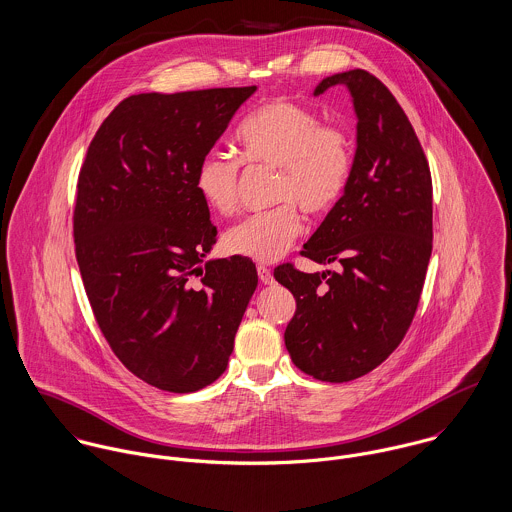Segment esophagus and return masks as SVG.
<instances>
[{"mask_svg": "<svg viewBox=\"0 0 512 512\" xmlns=\"http://www.w3.org/2000/svg\"><path fill=\"white\" fill-rule=\"evenodd\" d=\"M257 275H259V279H261V283L263 284L275 283L271 269H269V267H265V265H259V267H257Z\"/></svg>", "mask_w": 512, "mask_h": 512, "instance_id": "34e87169", "label": "esophagus"}]
</instances>
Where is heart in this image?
<instances>
[{"instance_id": "heart-1", "label": "heart", "mask_w": 512, "mask_h": 512, "mask_svg": "<svg viewBox=\"0 0 512 512\" xmlns=\"http://www.w3.org/2000/svg\"><path fill=\"white\" fill-rule=\"evenodd\" d=\"M239 159L249 167L277 171L273 204L226 233L229 253L273 263L292 247L302 231L300 208L310 218L332 212L353 169L351 139L338 125H322L320 115L290 100H273L247 115L235 133ZM239 165L220 153H208L196 169V190L218 216L237 210Z\"/></svg>"}]
</instances>
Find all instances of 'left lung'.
Returning a JSON list of instances; mask_svg holds the SVG:
<instances>
[{
    "instance_id": "8db88e82",
    "label": "left lung",
    "mask_w": 512,
    "mask_h": 512,
    "mask_svg": "<svg viewBox=\"0 0 512 512\" xmlns=\"http://www.w3.org/2000/svg\"><path fill=\"white\" fill-rule=\"evenodd\" d=\"M343 84L357 114V149L338 206L302 255L341 271L302 273L284 263L275 279L296 312L284 345L292 363L328 383L381 365L408 332L432 255V176L422 145L389 88L355 68L324 78L314 96Z\"/></svg>"
}]
</instances>
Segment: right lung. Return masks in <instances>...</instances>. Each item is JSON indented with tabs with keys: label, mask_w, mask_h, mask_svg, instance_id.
Returning <instances> with one entry per match:
<instances>
[{
	"label": "right lung",
	"mask_w": 512,
	"mask_h": 512,
	"mask_svg": "<svg viewBox=\"0 0 512 512\" xmlns=\"http://www.w3.org/2000/svg\"><path fill=\"white\" fill-rule=\"evenodd\" d=\"M255 90L129 96L78 174L74 245L92 312L117 359L161 391L194 393L226 371L257 288L251 259L204 261L218 229L194 184Z\"/></svg>",
	"instance_id": "obj_1"
}]
</instances>
